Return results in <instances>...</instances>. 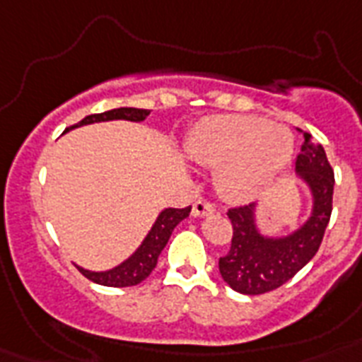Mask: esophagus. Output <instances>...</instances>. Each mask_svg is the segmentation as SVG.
Wrapping results in <instances>:
<instances>
[{
    "mask_svg": "<svg viewBox=\"0 0 362 362\" xmlns=\"http://www.w3.org/2000/svg\"><path fill=\"white\" fill-rule=\"evenodd\" d=\"M192 214L197 216V218H201V216L214 214V204H210L209 201H203V199H201V201H197V203L193 204Z\"/></svg>",
    "mask_w": 362,
    "mask_h": 362,
    "instance_id": "esophagus-1",
    "label": "esophagus"
}]
</instances>
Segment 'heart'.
Wrapping results in <instances>:
<instances>
[{"mask_svg":"<svg viewBox=\"0 0 362 362\" xmlns=\"http://www.w3.org/2000/svg\"><path fill=\"white\" fill-rule=\"evenodd\" d=\"M186 150L193 161L220 167L226 195L246 197L289 161L293 139L257 116H210L193 127Z\"/></svg>","mask_w":362,"mask_h":362,"instance_id":"1","label":"heart"}]
</instances>
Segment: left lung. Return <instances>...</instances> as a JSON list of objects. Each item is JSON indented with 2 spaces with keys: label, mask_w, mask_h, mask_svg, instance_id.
Masks as SVG:
<instances>
[{
  "label": "left lung",
  "mask_w": 362,
  "mask_h": 362,
  "mask_svg": "<svg viewBox=\"0 0 362 362\" xmlns=\"http://www.w3.org/2000/svg\"><path fill=\"white\" fill-rule=\"evenodd\" d=\"M295 169L312 189L314 212L298 231L284 238L259 235L253 204L227 210L233 226L231 247L220 257V274L227 286L242 295H263L291 280L321 246L332 212L334 170L321 144L304 133Z\"/></svg>",
  "instance_id": "8db88e82"
}]
</instances>
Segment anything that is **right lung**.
Listing matches in <instances>:
<instances>
[{
    "label": "right lung",
    "mask_w": 362,
    "mask_h": 362,
    "mask_svg": "<svg viewBox=\"0 0 362 362\" xmlns=\"http://www.w3.org/2000/svg\"><path fill=\"white\" fill-rule=\"evenodd\" d=\"M150 115V110L146 109H133V107H122V109H112L101 115H90L78 124L71 125V129L76 125L93 124V122H107V120H131V122H142ZM192 212V206L186 209H167L163 210L159 218L153 223L152 231L148 233V237L141 244V247L131 255L127 261L107 272H90L78 267L82 274L86 276L88 280L95 281L99 286L107 287H129L141 284L142 280H146L150 272L156 269L158 264V257L161 250L167 246V242L170 238V233L184 218H187Z\"/></svg>",
    "instance_id": "right-lung-1"
}]
</instances>
